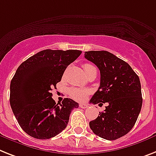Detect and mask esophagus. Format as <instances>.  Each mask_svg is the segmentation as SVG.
Instances as JSON below:
<instances>
[{
    "label": "esophagus",
    "instance_id": "1",
    "mask_svg": "<svg viewBox=\"0 0 156 156\" xmlns=\"http://www.w3.org/2000/svg\"><path fill=\"white\" fill-rule=\"evenodd\" d=\"M80 108H87V105L85 104H80Z\"/></svg>",
    "mask_w": 156,
    "mask_h": 156
}]
</instances>
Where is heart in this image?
Wrapping results in <instances>:
<instances>
[{"label":"heart","instance_id":"heart-1","mask_svg":"<svg viewBox=\"0 0 156 156\" xmlns=\"http://www.w3.org/2000/svg\"><path fill=\"white\" fill-rule=\"evenodd\" d=\"M83 70L85 72L86 75L89 73L90 71L95 69L93 65L90 64H84L83 65ZM89 92L87 89H82V88H77V87H72L69 89V95L73 99L77 101H83L85 100L88 96Z\"/></svg>","mask_w":156,"mask_h":156}]
</instances>
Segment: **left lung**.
<instances>
[{
    "instance_id": "obj_1",
    "label": "left lung",
    "mask_w": 156,
    "mask_h": 156,
    "mask_svg": "<svg viewBox=\"0 0 156 156\" xmlns=\"http://www.w3.org/2000/svg\"><path fill=\"white\" fill-rule=\"evenodd\" d=\"M84 57L100 72V85L90 101L108 104L104 112L90 121V128L101 138L117 140L132 130L141 111L140 78L129 64L109 52L88 51Z\"/></svg>"
}]
</instances>
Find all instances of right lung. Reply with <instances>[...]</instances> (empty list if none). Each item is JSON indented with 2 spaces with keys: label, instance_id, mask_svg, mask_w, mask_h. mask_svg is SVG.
Listing matches in <instances>:
<instances>
[{
  "label": "right lung",
  "instance_id": "add662e5",
  "mask_svg": "<svg viewBox=\"0 0 156 156\" xmlns=\"http://www.w3.org/2000/svg\"><path fill=\"white\" fill-rule=\"evenodd\" d=\"M81 52L45 49L18 67L10 83V105L19 125L33 138L48 140L60 133L67 127L72 110L79 107L69 98L56 104L50 91Z\"/></svg>",
  "mask_w": 156,
  "mask_h": 156
}]
</instances>
